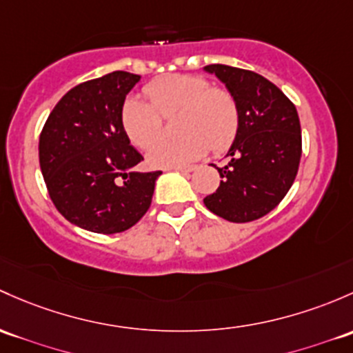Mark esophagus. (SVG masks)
Segmentation results:
<instances>
[{"instance_id":"34e87169","label":"esophagus","mask_w":353,"mask_h":353,"mask_svg":"<svg viewBox=\"0 0 353 353\" xmlns=\"http://www.w3.org/2000/svg\"><path fill=\"white\" fill-rule=\"evenodd\" d=\"M174 170H179V172H192L196 169V165H177L172 167Z\"/></svg>"}]
</instances>
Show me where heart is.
Listing matches in <instances>:
<instances>
[{
	"label": "heart",
	"instance_id": "1",
	"mask_svg": "<svg viewBox=\"0 0 353 353\" xmlns=\"http://www.w3.org/2000/svg\"><path fill=\"white\" fill-rule=\"evenodd\" d=\"M145 94L152 105L128 96L120 108V123L130 142L148 148L160 136L161 116L178 113L177 139L161 141L147 154L154 167H177L201 157L210 147L225 152L235 142L240 130V108L228 89L211 86L194 74H170L148 83Z\"/></svg>",
	"mask_w": 353,
	"mask_h": 353
}]
</instances>
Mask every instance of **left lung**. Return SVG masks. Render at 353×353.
I'll use <instances>...</instances> for the list:
<instances>
[{
  "mask_svg": "<svg viewBox=\"0 0 353 353\" xmlns=\"http://www.w3.org/2000/svg\"><path fill=\"white\" fill-rule=\"evenodd\" d=\"M235 96L240 130L230 147L228 164L216 167L221 183L203 201L211 213L247 223L272 211L288 194L301 161V125L296 106L276 84L252 70L211 64Z\"/></svg>",
  "mask_w": 353,
  "mask_h": 353,
  "instance_id": "obj_1",
  "label": "left lung"
}]
</instances>
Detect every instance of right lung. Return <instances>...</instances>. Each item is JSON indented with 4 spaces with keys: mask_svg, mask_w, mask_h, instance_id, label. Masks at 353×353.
<instances>
[{
    "mask_svg": "<svg viewBox=\"0 0 353 353\" xmlns=\"http://www.w3.org/2000/svg\"><path fill=\"white\" fill-rule=\"evenodd\" d=\"M140 76L114 70L62 96L43 125L39 159L59 213L103 235L132 228L150 208L161 170L139 172L143 161L130 145L120 108Z\"/></svg>",
    "mask_w": 353,
    "mask_h": 353,
    "instance_id": "obj_1",
    "label": "right lung"
}]
</instances>
